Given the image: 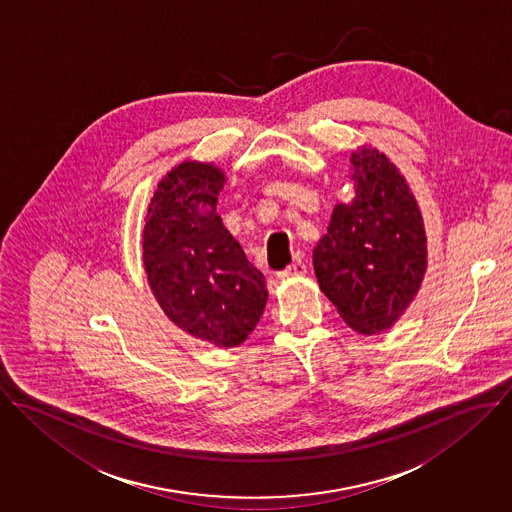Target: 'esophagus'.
I'll list each match as a JSON object with an SVG mask.
<instances>
[{
    "label": "esophagus",
    "instance_id": "obj_1",
    "mask_svg": "<svg viewBox=\"0 0 512 512\" xmlns=\"http://www.w3.org/2000/svg\"><path fill=\"white\" fill-rule=\"evenodd\" d=\"M307 273V265L303 261H295L291 263L287 269H283L279 273V279H291V277H303Z\"/></svg>",
    "mask_w": 512,
    "mask_h": 512
}]
</instances>
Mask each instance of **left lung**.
Returning a JSON list of instances; mask_svg holds the SVG:
<instances>
[{
    "instance_id": "1",
    "label": "left lung",
    "mask_w": 512,
    "mask_h": 512,
    "mask_svg": "<svg viewBox=\"0 0 512 512\" xmlns=\"http://www.w3.org/2000/svg\"><path fill=\"white\" fill-rule=\"evenodd\" d=\"M356 198L334 207L312 253L322 293L362 334L390 328L413 301L427 247L421 215L398 168L378 150L352 154Z\"/></svg>"
}]
</instances>
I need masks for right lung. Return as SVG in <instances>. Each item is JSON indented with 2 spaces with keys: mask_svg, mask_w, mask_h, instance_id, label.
<instances>
[{
  "mask_svg": "<svg viewBox=\"0 0 512 512\" xmlns=\"http://www.w3.org/2000/svg\"><path fill=\"white\" fill-rule=\"evenodd\" d=\"M223 174L184 162L160 184L144 225V267L164 312L186 332L237 346L267 305L265 277L213 211ZM205 204L212 209L203 211Z\"/></svg>",
  "mask_w": 512,
  "mask_h": 512,
  "instance_id": "obj_1",
  "label": "right lung"
}]
</instances>
